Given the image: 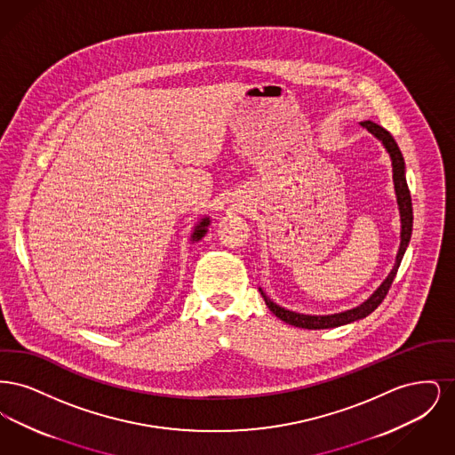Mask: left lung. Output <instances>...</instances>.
I'll return each mask as SVG.
<instances>
[{
	"instance_id": "obj_1",
	"label": "left lung",
	"mask_w": 455,
	"mask_h": 455,
	"mask_svg": "<svg viewBox=\"0 0 455 455\" xmlns=\"http://www.w3.org/2000/svg\"><path fill=\"white\" fill-rule=\"evenodd\" d=\"M360 126L365 128L368 132H371L384 145L386 152L389 153L390 162H392V180H394V191H395L399 217H401V243H399V249H397V254H395L394 267L390 269L387 278L380 283V286L368 297L365 302L360 303L358 307H353L349 310H345V312L329 314V315H308V314L288 310L282 305L273 302L262 291V288H259L260 295L267 305V308L286 324L302 327V329H331V327H339V325L349 324V323H355V321H360V319L367 317L368 314H371L386 299L390 284L394 282L395 273L399 269V264L403 260V256H404V252L410 245L412 232V204L411 195H410L408 182H406V165H404L403 153L399 150V147H397V143L392 138L389 131L375 124L373 121H362Z\"/></svg>"
}]
</instances>
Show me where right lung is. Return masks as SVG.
I'll use <instances>...</instances> for the list:
<instances>
[{
	"label": "right lung",
	"mask_w": 455,
	"mask_h": 455,
	"mask_svg": "<svg viewBox=\"0 0 455 455\" xmlns=\"http://www.w3.org/2000/svg\"><path fill=\"white\" fill-rule=\"evenodd\" d=\"M210 223H212L210 217L201 218V220L196 223L195 230H193V234H191V242H193V243L199 242L201 238L206 235Z\"/></svg>",
	"instance_id": "add662e5"
}]
</instances>
